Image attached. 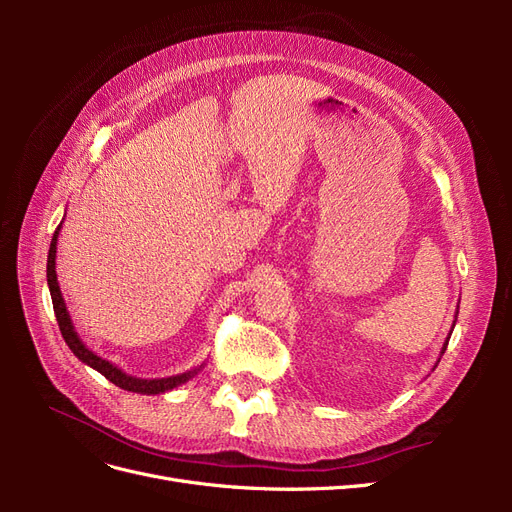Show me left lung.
Listing matches in <instances>:
<instances>
[{"mask_svg": "<svg viewBox=\"0 0 512 512\" xmlns=\"http://www.w3.org/2000/svg\"><path fill=\"white\" fill-rule=\"evenodd\" d=\"M446 346H448V342H446V344H444V350H446ZM442 354H444V352H442Z\"/></svg>", "mask_w": 512, "mask_h": 512, "instance_id": "8db88e82", "label": "left lung"}]
</instances>
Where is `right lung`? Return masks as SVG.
I'll return each instance as SVG.
<instances>
[{
  "instance_id": "1",
  "label": "right lung",
  "mask_w": 512,
  "mask_h": 512,
  "mask_svg": "<svg viewBox=\"0 0 512 512\" xmlns=\"http://www.w3.org/2000/svg\"><path fill=\"white\" fill-rule=\"evenodd\" d=\"M61 226V224H59ZM59 226L55 230L53 235V241H51V247H49V260H46V280H49V290H51V299H53V309H55V318H57V324H59V331L61 335H64L66 344L70 346V350L74 352V356H79V359L83 363H87L89 367H94L96 371H100V374L111 380L115 386H119V389L123 391H132V393H143V395H160V393H166L170 389H175V386L188 382L192 376L198 374V369L194 371H185V374L181 376H170V378H160V380H143V378H134V376H128L123 374V371L119 367H115L113 363H108L104 359H100L98 354L91 352L81 339L79 335H76L72 322H70V314L66 309V303H64V297H61V290H59V284H57V273H55V252H57V235H59Z\"/></svg>"
}]
</instances>
